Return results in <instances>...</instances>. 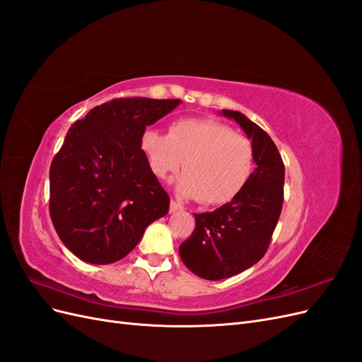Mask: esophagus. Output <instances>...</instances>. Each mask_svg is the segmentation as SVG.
<instances>
[{
	"mask_svg": "<svg viewBox=\"0 0 362 362\" xmlns=\"http://www.w3.org/2000/svg\"><path fill=\"white\" fill-rule=\"evenodd\" d=\"M169 210H170V213H175V211H181V210H182V205H181V204H178V202H175V201H170V206H169Z\"/></svg>",
	"mask_w": 362,
	"mask_h": 362,
	"instance_id": "esophagus-1",
	"label": "esophagus"
}]
</instances>
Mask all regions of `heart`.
<instances>
[{
    "mask_svg": "<svg viewBox=\"0 0 362 362\" xmlns=\"http://www.w3.org/2000/svg\"><path fill=\"white\" fill-rule=\"evenodd\" d=\"M140 148L158 178H166L182 166L177 193L181 198H198L205 205H222L237 198L255 166L252 141L208 119L177 120L168 134L146 129L140 137Z\"/></svg>",
    "mask_w": 362,
    "mask_h": 362,
    "instance_id": "heart-1",
    "label": "heart"
}]
</instances>
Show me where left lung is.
Returning a JSON list of instances; mask_svg holds the SVG:
<instances>
[{"label": "left lung", "instance_id": "left-lung-1", "mask_svg": "<svg viewBox=\"0 0 362 362\" xmlns=\"http://www.w3.org/2000/svg\"><path fill=\"white\" fill-rule=\"evenodd\" d=\"M252 140L257 168L243 192L211 213L194 214L193 234L180 246L190 272L208 281L238 275L264 257L282 210L286 169L276 145L243 113L222 110Z\"/></svg>", "mask_w": 362, "mask_h": 362}]
</instances>
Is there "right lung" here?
<instances>
[{"mask_svg": "<svg viewBox=\"0 0 362 362\" xmlns=\"http://www.w3.org/2000/svg\"><path fill=\"white\" fill-rule=\"evenodd\" d=\"M180 104L119 98L92 108L69 128L49 168V214L75 257L112 264L168 214L169 196L141 152L140 137Z\"/></svg>", "mask_w": 362, "mask_h": 362, "instance_id": "obj_1", "label": "right lung"}]
</instances>
